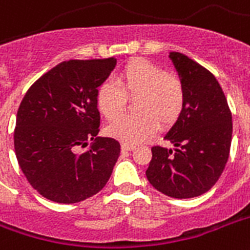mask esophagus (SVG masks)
Masks as SVG:
<instances>
[{
    "mask_svg": "<svg viewBox=\"0 0 250 250\" xmlns=\"http://www.w3.org/2000/svg\"><path fill=\"white\" fill-rule=\"evenodd\" d=\"M135 148L133 144H128V143H122V150H132Z\"/></svg>",
    "mask_w": 250,
    "mask_h": 250,
    "instance_id": "obj_1",
    "label": "esophagus"
}]
</instances>
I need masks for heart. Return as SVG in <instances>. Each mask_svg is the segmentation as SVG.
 I'll list each match as a JSON object with an SVG mask.
<instances>
[{
	"label": "heart",
	"instance_id": "b5f03b06",
	"mask_svg": "<svg viewBox=\"0 0 250 250\" xmlns=\"http://www.w3.org/2000/svg\"><path fill=\"white\" fill-rule=\"evenodd\" d=\"M138 97L136 116L121 118L126 100ZM186 104L184 81L177 74L144 59H133L118 70L115 83L106 81L97 90V106L107 121V133L122 142L135 144L153 136L159 123L167 128L182 115Z\"/></svg>",
	"mask_w": 250,
	"mask_h": 250
}]
</instances>
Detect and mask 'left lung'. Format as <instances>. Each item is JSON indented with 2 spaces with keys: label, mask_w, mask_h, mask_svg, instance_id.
I'll use <instances>...</instances> for the list:
<instances>
[{
  "label": "left lung",
  "mask_w": 250,
  "mask_h": 250,
  "mask_svg": "<svg viewBox=\"0 0 250 250\" xmlns=\"http://www.w3.org/2000/svg\"><path fill=\"white\" fill-rule=\"evenodd\" d=\"M186 89L185 110L165 139L174 149L152 146L146 174L167 197L186 199L212 188L229 157L232 114L218 80L184 53L170 52Z\"/></svg>",
  "instance_id": "left-lung-1"
}]
</instances>
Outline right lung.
<instances>
[{"instance_id":"right-lung-1","label":"right lung","mask_w":250,"mask_h":250,"mask_svg":"<svg viewBox=\"0 0 250 250\" xmlns=\"http://www.w3.org/2000/svg\"><path fill=\"white\" fill-rule=\"evenodd\" d=\"M117 59L68 60L38 79L17 112L14 148L32 188L57 203H77L101 191L121 153L112 138H97V87ZM95 142L83 154L80 146Z\"/></svg>"}]
</instances>
